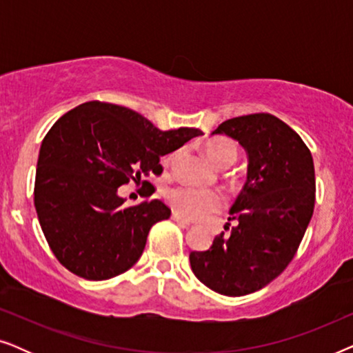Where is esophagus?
Segmentation results:
<instances>
[{
  "label": "esophagus",
  "mask_w": 353,
  "mask_h": 353,
  "mask_svg": "<svg viewBox=\"0 0 353 353\" xmlns=\"http://www.w3.org/2000/svg\"><path fill=\"white\" fill-rule=\"evenodd\" d=\"M172 220L176 221V223L181 225V226H190V225H191L190 220L183 219V216H181L180 214H176V212H173V214H172Z\"/></svg>",
  "instance_id": "1"
}]
</instances>
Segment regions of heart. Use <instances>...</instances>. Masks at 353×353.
<instances>
[{
	"label": "heart",
	"instance_id": "b5f03b06",
	"mask_svg": "<svg viewBox=\"0 0 353 353\" xmlns=\"http://www.w3.org/2000/svg\"><path fill=\"white\" fill-rule=\"evenodd\" d=\"M205 154L216 167L226 168L234 163L238 148L230 139H214L205 146ZM172 209L190 220H199L220 210L225 204L223 196L212 190H201L192 186H178L167 194Z\"/></svg>",
	"mask_w": 353,
	"mask_h": 353
}]
</instances>
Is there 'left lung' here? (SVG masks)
I'll use <instances>...</instances> for the list:
<instances>
[{"instance_id": "8db88e82", "label": "left lung", "mask_w": 353, "mask_h": 353, "mask_svg": "<svg viewBox=\"0 0 353 353\" xmlns=\"http://www.w3.org/2000/svg\"><path fill=\"white\" fill-rule=\"evenodd\" d=\"M212 134L244 148L248 178L230 210L231 233L191 252L190 262L212 291L245 296L272 283L296 255L315 207V167L302 138L272 114L225 120Z\"/></svg>"}]
</instances>
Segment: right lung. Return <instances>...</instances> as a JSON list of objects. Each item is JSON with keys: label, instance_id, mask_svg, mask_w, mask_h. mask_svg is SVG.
I'll return each mask as SVG.
<instances>
[{"label": "right lung", "instance_id": "right-lung-1", "mask_svg": "<svg viewBox=\"0 0 353 353\" xmlns=\"http://www.w3.org/2000/svg\"><path fill=\"white\" fill-rule=\"evenodd\" d=\"M199 134L188 127L163 132L132 109L101 101L62 115L41 143L33 191L56 259L93 281L132 268L151 226L167 220L170 209L159 199L125 207L119 188L159 175L161 157Z\"/></svg>", "mask_w": 353, "mask_h": 353}]
</instances>
